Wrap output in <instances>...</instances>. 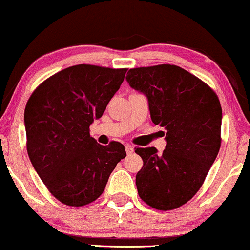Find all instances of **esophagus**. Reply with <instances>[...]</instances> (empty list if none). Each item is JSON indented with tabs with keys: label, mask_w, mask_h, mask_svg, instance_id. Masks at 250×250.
<instances>
[{
	"label": "esophagus",
	"mask_w": 250,
	"mask_h": 250,
	"mask_svg": "<svg viewBox=\"0 0 250 250\" xmlns=\"http://www.w3.org/2000/svg\"><path fill=\"white\" fill-rule=\"evenodd\" d=\"M125 151H127V154H133L134 153V147L130 145H125Z\"/></svg>",
	"instance_id": "1"
}]
</instances>
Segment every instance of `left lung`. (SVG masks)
<instances>
[{
    "mask_svg": "<svg viewBox=\"0 0 250 250\" xmlns=\"http://www.w3.org/2000/svg\"><path fill=\"white\" fill-rule=\"evenodd\" d=\"M131 88L148 99L151 121L165 128L166 149L135 148L143 166L139 196L157 210H173L193 199L221 147L222 108L216 93L174 64L129 69Z\"/></svg>",
    "mask_w": 250,
    "mask_h": 250,
    "instance_id": "1",
    "label": "left lung"
}]
</instances>
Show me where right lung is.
Here are the masks:
<instances>
[{"mask_svg": "<svg viewBox=\"0 0 250 250\" xmlns=\"http://www.w3.org/2000/svg\"><path fill=\"white\" fill-rule=\"evenodd\" d=\"M127 68L93 64L65 68L33 91L24 109L27 151L50 194L70 207L99 199L116 165L122 143L96 142L89 125L104 113Z\"/></svg>", "mask_w": 250, "mask_h": 250, "instance_id": "right-lung-1", "label": "right lung"}]
</instances>
